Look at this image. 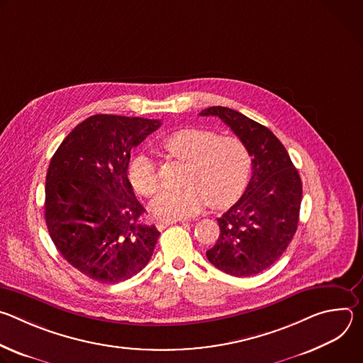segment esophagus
Here are the masks:
<instances>
[{"mask_svg": "<svg viewBox=\"0 0 363 363\" xmlns=\"http://www.w3.org/2000/svg\"><path fill=\"white\" fill-rule=\"evenodd\" d=\"M175 223H177V220H175V221H161V223L157 224V228H158L160 231H162V230H165L167 227H169V225H172V224H175Z\"/></svg>", "mask_w": 363, "mask_h": 363, "instance_id": "1", "label": "esophagus"}]
</instances>
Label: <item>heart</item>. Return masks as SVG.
<instances>
[{"label":"heart","mask_w":363,"mask_h":363,"mask_svg":"<svg viewBox=\"0 0 363 363\" xmlns=\"http://www.w3.org/2000/svg\"><path fill=\"white\" fill-rule=\"evenodd\" d=\"M161 147L171 158L186 162L184 184L165 189L150 203V214L165 221L194 216L210 202L216 210L234 203L245 191L251 175V155L237 136H220L216 130L182 128L161 139ZM132 186L150 196L161 186L155 161L139 153L129 164Z\"/></svg>","instance_id":"heart-1"}]
</instances>
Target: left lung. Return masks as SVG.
<instances>
[{
    "label": "left lung",
    "instance_id": "obj_1",
    "mask_svg": "<svg viewBox=\"0 0 363 363\" xmlns=\"http://www.w3.org/2000/svg\"><path fill=\"white\" fill-rule=\"evenodd\" d=\"M201 116H218L245 143L251 179L242 196L217 218L220 235L206 258L221 272L250 277L273 266L289 247L298 224L301 181L276 135L230 108L213 106Z\"/></svg>",
    "mask_w": 363,
    "mask_h": 363
}]
</instances>
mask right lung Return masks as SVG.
Returning a JSON list of instances; mask_svg holds the SVG:
<instances>
[{
	"label": "right lung",
	"mask_w": 363,
	"mask_h": 363,
	"mask_svg": "<svg viewBox=\"0 0 363 363\" xmlns=\"http://www.w3.org/2000/svg\"><path fill=\"white\" fill-rule=\"evenodd\" d=\"M161 121L94 115L79 123L50 161L44 218L65 260L99 283H119L150 260L160 231L128 179L130 150Z\"/></svg>",
	"instance_id": "1"
}]
</instances>
